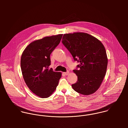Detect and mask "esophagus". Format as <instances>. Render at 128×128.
Wrapping results in <instances>:
<instances>
[{"instance_id":"1","label":"esophagus","mask_w":128,"mask_h":128,"mask_svg":"<svg viewBox=\"0 0 128 128\" xmlns=\"http://www.w3.org/2000/svg\"><path fill=\"white\" fill-rule=\"evenodd\" d=\"M68 73H69V72H64V75H68Z\"/></svg>"}]
</instances>
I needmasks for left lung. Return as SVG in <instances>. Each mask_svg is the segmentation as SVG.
<instances>
[{
    "label": "left lung",
    "mask_w": 128,
    "mask_h": 128,
    "mask_svg": "<svg viewBox=\"0 0 128 128\" xmlns=\"http://www.w3.org/2000/svg\"><path fill=\"white\" fill-rule=\"evenodd\" d=\"M62 43L79 63L73 70L78 77L72 87L75 91L89 95L100 87L106 75L108 58L102 42L91 35L83 32L64 34Z\"/></svg>",
    "instance_id": "1"
}]
</instances>
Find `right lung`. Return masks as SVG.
Returning <instances> with one entry per match:
<instances>
[{"label": "right lung", "mask_w": 128, "mask_h": 128, "mask_svg": "<svg viewBox=\"0 0 128 128\" xmlns=\"http://www.w3.org/2000/svg\"><path fill=\"white\" fill-rule=\"evenodd\" d=\"M62 34L45 37L30 43L20 59L24 80L30 90L41 98L49 97L57 87L61 73L53 72L50 56L59 44Z\"/></svg>", "instance_id": "right-lung-1"}]
</instances>
